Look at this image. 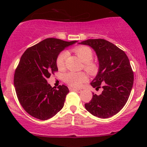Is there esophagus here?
<instances>
[{"mask_svg":"<svg viewBox=\"0 0 147 147\" xmlns=\"http://www.w3.org/2000/svg\"><path fill=\"white\" fill-rule=\"evenodd\" d=\"M71 90L76 91V92H77V93H81L82 92L81 89H71Z\"/></svg>","mask_w":147,"mask_h":147,"instance_id":"obj_1","label":"esophagus"}]
</instances>
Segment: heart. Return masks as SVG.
Wrapping results in <instances>:
<instances>
[{
    "label": "heart",
    "mask_w": 147,
    "mask_h": 147,
    "mask_svg": "<svg viewBox=\"0 0 147 147\" xmlns=\"http://www.w3.org/2000/svg\"><path fill=\"white\" fill-rule=\"evenodd\" d=\"M73 52L84 62V68L88 73L94 74L97 72V65L94 61H91L93 58V53L89 47L84 45L78 46L73 49ZM67 56V52L63 51L57 57L56 65L60 70L65 68ZM87 80L88 77L84 72H80V73L69 72L68 73H66L63 76L65 82L73 88H80L82 84L87 81Z\"/></svg>",
    "instance_id": "obj_1"
}]
</instances>
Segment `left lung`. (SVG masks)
<instances>
[{"instance_id": "left-lung-1", "label": "left lung", "mask_w": 147, "mask_h": 147, "mask_svg": "<svg viewBox=\"0 0 147 147\" xmlns=\"http://www.w3.org/2000/svg\"><path fill=\"white\" fill-rule=\"evenodd\" d=\"M79 43L90 46L96 52L99 69L91 85L96 91L103 88L99 95L93 93V98L85 104V108L99 118L112 117L125 105L132 89L134 73L128 56L123 50L103 39H88Z\"/></svg>"}]
</instances>
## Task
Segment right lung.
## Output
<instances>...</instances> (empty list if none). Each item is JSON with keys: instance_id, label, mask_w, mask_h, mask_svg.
<instances>
[{"instance_id": "right-lung-1", "label": "right lung", "mask_w": 147, "mask_h": 147, "mask_svg": "<svg viewBox=\"0 0 147 147\" xmlns=\"http://www.w3.org/2000/svg\"><path fill=\"white\" fill-rule=\"evenodd\" d=\"M76 41L47 38L27 49L15 71L14 86L22 107L40 120L53 117L63 107L68 88H52L47 79L58 71L56 59L61 51Z\"/></svg>"}]
</instances>
